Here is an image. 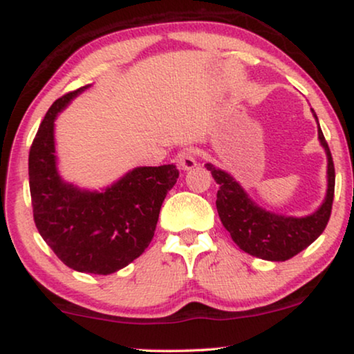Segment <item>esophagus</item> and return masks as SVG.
Listing matches in <instances>:
<instances>
[{"instance_id":"34e87169","label":"esophagus","mask_w":354,"mask_h":354,"mask_svg":"<svg viewBox=\"0 0 354 354\" xmlns=\"http://www.w3.org/2000/svg\"><path fill=\"white\" fill-rule=\"evenodd\" d=\"M176 161L178 164V167L183 169V171H188V169H193L196 166L195 154H193L190 149H182V151H178Z\"/></svg>"}]
</instances>
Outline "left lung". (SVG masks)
<instances>
[{
	"label": "left lung",
	"mask_w": 354,
	"mask_h": 354,
	"mask_svg": "<svg viewBox=\"0 0 354 354\" xmlns=\"http://www.w3.org/2000/svg\"><path fill=\"white\" fill-rule=\"evenodd\" d=\"M314 118L317 120L316 114ZM317 133L327 154V195L316 212L304 217L282 216L263 209L246 195L230 174L209 162L206 164V169L211 171L219 185L216 206L222 225L245 253L266 261H287L308 248L326 229L335 192V167L321 127Z\"/></svg>",
	"instance_id": "8db88e82"
}]
</instances>
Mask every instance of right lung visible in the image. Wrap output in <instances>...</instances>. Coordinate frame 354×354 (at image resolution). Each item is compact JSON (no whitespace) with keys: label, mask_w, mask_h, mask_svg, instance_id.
Instances as JSON below:
<instances>
[{"label":"right lung","mask_w":354,"mask_h":354,"mask_svg":"<svg viewBox=\"0 0 354 354\" xmlns=\"http://www.w3.org/2000/svg\"><path fill=\"white\" fill-rule=\"evenodd\" d=\"M88 85L55 103L28 154L33 221L43 240L67 268L108 275L137 259L151 243L159 211L176 185V164L135 167L101 192L82 190L56 167L55 119Z\"/></svg>","instance_id":"obj_1"}]
</instances>
